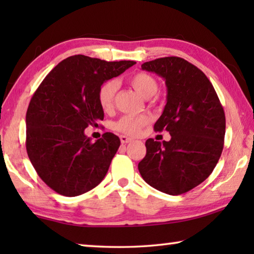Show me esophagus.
Wrapping results in <instances>:
<instances>
[{"label": "esophagus", "instance_id": "obj_1", "mask_svg": "<svg viewBox=\"0 0 254 254\" xmlns=\"http://www.w3.org/2000/svg\"><path fill=\"white\" fill-rule=\"evenodd\" d=\"M120 140H121V142L124 144V143H128L131 142V141H133V139H131V137H128L127 135H121L120 136Z\"/></svg>", "mask_w": 254, "mask_h": 254}]
</instances>
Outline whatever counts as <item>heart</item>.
Segmentation results:
<instances>
[{
	"label": "heart",
	"instance_id": "obj_1",
	"mask_svg": "<svg viewBox=\"0 0 254 254\" xmlns=\"http://www.w3.org/2000/svg\"><path fill=\"white\" fill-rule=\"evenodd\" d=\"M130 84L133 88L145 98L151 97L158 91V83L152 76L145 72H136L130 77ZM118 91V84L114 80H107L101 85L97 92V100L103 111L109 112L113 107L115 93ZM150 122V118L147 115L141 117H133V115H126L115 123L114 128L119 132L127 135H139L142 131L143 127Z\"/></svg>",
	"mask_w": 254,
	"mask_h": 254
}]
</instances>
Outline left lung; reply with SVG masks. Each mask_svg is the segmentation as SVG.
I'll list each match as a JSON object with an SVG mask.
<instances>
[{
    "mask_svg": "<svg viewBox=\"0 0 254 254\" xmlns=\"http://www.w3.org/2000/svg\"><path fill=\"white\" fill-rule=\"evenodd\" d=\"M141 67L166 81L167 104L154 131H168L171 139L145 141L147 154L137 168L151 187L184 194L203 183L218 162L224 147V110L209 79L187 60L158 58Z\"/></svg>",
    "mask_w": 254,
    "mask_h": 254,
    "instance_id": "1",
    "label": "left lung"
}]
</instances>
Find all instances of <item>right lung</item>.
Masks as SVG:
<instances>
[{"mask_svg": "<svg viewBox=\"0 0 254 254\" xmlns=\"http://www.w3.org/2000/svg\"><path fill=\"white\" fill-rule=\"evenodd\" d=\"M134 64L71 56L34 92L25 117V147L37 174L58 194L78 196L104 179L121 141L106 132L93 142L85 128L104 119L97 100L101 85Z\"/></svg>", "mask_w": 254, "mask_h": 254, "instance_id": "add662e5", "label": "right lung"}]
</instances>
